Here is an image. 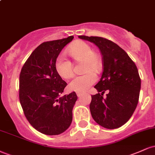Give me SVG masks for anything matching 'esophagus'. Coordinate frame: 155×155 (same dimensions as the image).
Masks as SVG:
<instances>
[{
	"instance_id": "obj_1",
	"label": "esophagus",
	"mask_w": 155,
	"mask_h": 155,
	"mask_svg": "<svg viewBox=\"0 0 155 155\" xmlns=\"http://www.w3.org/2000/svg\"><path fill=\"white\" fill-rule=\"evenodd\" d=\"M76 95H77L78 97H81V96L83 95V92H76Z\"/></svg>"
}]
</instances>
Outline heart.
I'll return each mask as SVG.
<instances>
[{"mask_svg": "<svg viewBox=\"0 0 155 155\" xmlns=\"http://www.w3.org/2000/svg\"><path fill=\"white\" fill-rule=\"evenodd\" d=\"M68 53L76 63L82 62V75L76 76L70 81L68 88L72 91L84 92L97 81V76L93 71L100 72L102 67V58L98 51L92 49L90 44L78 40L68 49ZM55 70L60 77L68 79L74 74V65L70 60L63 55H59L55 61Z\"/></svg>", "mask_w": 155, "mask_h": 155, "instance_id": "1", "label": "heart"}]
</instances>
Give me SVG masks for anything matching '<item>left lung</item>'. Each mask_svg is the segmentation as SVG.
Masks as SVG:
<instances>
[{
    "mask_svg": "<svg viewBox=\"0 0 155 155\" xmlns=\"http://www.w3.org/2000/svg\"><path fill=\"white\" fill-rule=\"evenodd\" d=\"M92 42L102 54L103 74L94 87L98 93L92 95L90 105L93 120L107 129L121 127L130 120L139 99L140 78L136 64L117 44L97 36L79 35ZM108 92L107 97H102Z\"/></svg>",
    "mask_w": 155,
    "mask_h": 155,
    "instance_id": "obj_1",
    "label": "left lung"
}]
</instances>
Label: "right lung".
<instances>
[{"mask_svg":"<svg viewBox=\"0 0 155 155\" xmlns=\"http://www.w3.org/2000/svg\"><path fill=\"white\" fill-rule=\"evenodd\" d=\"M73 35L41 44L31 53L19 74V102L26 119L35 130L49 136L59 135L72 122L75 92L60 97L67 83L55 70L58 55Z\"/></svg>","mask_w":155,"mask_h":155,"instance_id":"obj_1","label":"right lung"}]
</instances>
